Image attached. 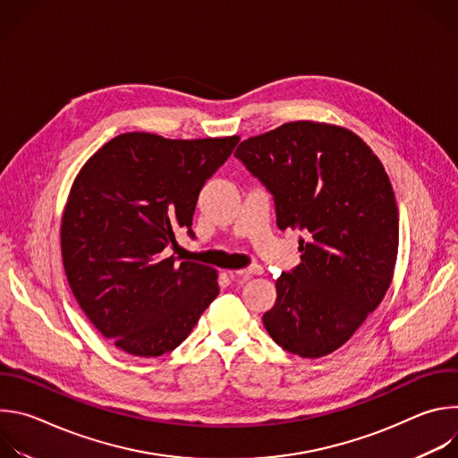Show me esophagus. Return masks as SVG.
I'll return each instance as SVG.
<instances>
[{
	"mask_svg": "<svg viewBox=\"0 0 458 458\" xmlns=\"http://www.w3.org/2000/svg\"><path fill=\"white\" fill-rule=\"evenodd\" d=\"M259 274H263V268H260V267H250V268L230 272V277H233V279H248V277L259 276Z\"/></svg>",
	"mask_w": 458,
	"mask_h": 458,
	"instance_id": "esophagus-1",
	"label": "esophagus"
}]
</instances>
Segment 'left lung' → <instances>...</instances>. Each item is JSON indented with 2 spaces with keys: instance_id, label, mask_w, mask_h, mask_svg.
I'll return each instance as SVG.
<instances>
[{
  "instance_id": "1",
  "label": "left lung",
  "mask_w": 458,
  "mask_h": 458,
  "mask_svg": "<svg viewBox=\"0 0 458 458\" xmlns=\"http://www.w3.org/2000/svg\"><path fill=\"white\" fill-rule=\"evenodd\" d=\"M274 198L279 230H299L301 265L277 279L263 315L286 352L341 348L384 299L399 250V208L371 148L341 126L293 121L233 154Z\"/></svg>"
}]
</instances>
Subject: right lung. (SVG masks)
Here are the masks:
<instances>
[{
	"mask_svg": "<svg viewBox=\"0 0 458 458\" xmlns=\"http://www.w3.org/2000/svg\"><path fill=\"white\" fill-rule=\"evenodd\" d=\"M237 143L130 132L78 174L61 219L63 267L85 315L119 350H175L219 295L214 268L177 265L168 248L181 230L193 239L199 191Z\"/></svg>",
	"mask_w": 458,
	"mask_h": 458,
	"instance_id": "obj_1",
	"label": "right lung"
}]
</instances>
